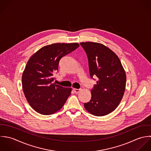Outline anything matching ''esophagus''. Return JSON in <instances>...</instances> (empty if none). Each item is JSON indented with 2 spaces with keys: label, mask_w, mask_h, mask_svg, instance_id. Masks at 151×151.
<instances>
[{
  "label": "esophagus",
  "mask_w": 151,
  "mask_h": 151,
  "mask_svg": "<svg viewBox=\"0 0 151 151\" xmlns=\"http://www.w3.org/2000/svg\"><path fill=\"white\" fill-rule=\"evenodd\" d=\"M81 91V89H73V91L75 93H78Z\"/></svg>",
  "instance_id": "obj_1"
}]
</instances>
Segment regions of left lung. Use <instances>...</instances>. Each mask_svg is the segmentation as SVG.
<instances>
[{
    "label": "left lung",
    "mask_w": 151,
    "mask_h": 151,
    "mask_svg": "<svg viewBox=\"0 0 151 151\" xmlns=\"http://www.w3.org/2000/svg\"><path fill=\"white\" fill-rule=\"evenodd\" d=\"M80 44L88 56L91 78H98L91 90V100L84 107L94 116L107 115L118 107L124 96L125 72L118 56L107 47L93 42Z\"/></svg>",
    "instance_id": "obj_1"
}]
</instances>
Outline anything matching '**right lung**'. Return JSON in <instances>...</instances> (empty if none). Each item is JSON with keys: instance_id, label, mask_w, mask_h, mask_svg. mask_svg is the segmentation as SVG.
Here are the masks:
<instances>
[{"instance_id": "obj_1", "label": "right lung", "mask_w": 151, "mask_h": 151, "mask_svg": "<svg viewBox=\"0 0 151 151\" xmlns=\"http://www.w3.org/2000/svg\"><path fill=\"white\" fill-rule=\"evenodd\" d=\"M79 44L55 43L44 46L28 60L22 75V88L31 107L43 115L61 109L72 89L52 83L60 59L76 50Z\"/></svg>"}]
</instances>
